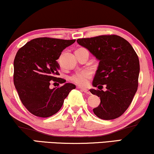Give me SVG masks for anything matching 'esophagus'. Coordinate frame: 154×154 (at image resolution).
Here are the masks:
<instances>
[{
  "label": "esophagus",
  "mask_w": 154,
  "mask_h": 154,
  "mask_svg": "<svg viewBox=\"0 0 154 154\" xmlns=\"http://www.w3.org/2000/svg\"><path fill=\"white\" fill-rule=\"evenodd\" d=\"M82 90L84 92H85L87 94H91V92L89 91V90H88V89L86 88H82Z\"/></svg>",
  "instance_id": "obj_1"
}]
</instances>
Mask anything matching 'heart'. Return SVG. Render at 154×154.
<instances>
[{
  "instance_id": "obj_1",
  "label": "heart",
  "mask_w": 154,
  "mask_h": 154,
  "mask_svg": "<svg viewBox=\"0 0 154 154\" xmlns=\"http://www.w3.org/2000/svg\"><path fill=\"white\" fill-rule=\"evenodd\" d=\"M91 77V71L89 69H83L80 70L72 76L71 81L79 86H87L89 83V79Z\"/></svg>"
}]
</instances>
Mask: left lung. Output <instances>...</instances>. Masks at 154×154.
<instances>
[{"instance_id":"obj_1","label":"left lung","mask_w":154,"mask_h":154,"mask_svg":"<svg viewBox=\"0 0 154 154\" xmlns=\"http://www.w3.org/2000/svg\"><path fill=\"white\" fill-rule=\"evenodd\" d=\"M77 42L100 61L92 82L99 89L89 90L100 97V105L93 109L94 114L104 120L119 117L137 91L140 71L137 54L127 40L116 35L81 38ZM103 85L106 91L101 90Z\"/></svg>"}]
</instances>
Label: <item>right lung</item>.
Here are the masks:
<instances>
[{
  "mask_svg": "<svg viewBox=\"0 0 154 154\" xmlns=\"http://www.w3.org/2000/svg\"><path fill=\"white\" fill-rule=\"evenodd\" d=\"M75 40L38 38L27 42L17 52L14 60L13 82L21 102L35 116L49 117L56 114L76 86L57 80L60 65L57 60L64 49ZM60 81L61 87L49 88L50 81Z\"/></svg>",
  "mask_w": 154,
  "mask_h": 154,
  "instance_id": "obj_1",
  "label": "right lung"
}]
</instances>
